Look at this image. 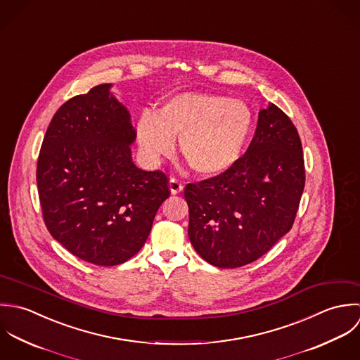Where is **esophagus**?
Masks as SVG:
<instances>
[{
	"mask_svg": "<svg viewBox=\"0 0 360 360\" xmlns=\"http://www.w3.org/2000/svg\"><path fill=\"white\" fill-rule=\"evenodd\" d=\"M182 189H184V185H182L178 179H175V178H171V179H169V191H171L172 195L181 193Z\"/></svg>",
	"mask_w": 360,
	"mask_h": 360,
	"instance_id": "obj_1",
	"label": "esophagus"
}]
</instances>
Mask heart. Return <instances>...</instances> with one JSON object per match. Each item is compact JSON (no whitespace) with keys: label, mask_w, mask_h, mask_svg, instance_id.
<instances>
[{"label":"heart","mask_w":360,"mask_h":360,"mask_svg":"<svg viewBox=\"0 0 360 360\" xmlns=\"http://www.w3.org/2000/svg\"><path fill=\"white\" fill-rule=\"evenodd\" d=\"M250 105L210 91H184L167 98L155 112L136 121V139L144 158L155 164L174 153L175 139L188 165L200 176L228 171L242 155L253 131Z\"/></svg>","instance_id":"1"}]
</instances>
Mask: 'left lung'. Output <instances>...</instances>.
<instances>
[{"mask_svg": "<svg viewBox=\"0 0 360 360\" xmlns=\"http://www.w3.org/2000/svg\"><path fill=\"white\" fill-rule=\"evenodd\" d=\"M304 188L297 131L276 104L260 110L243 157L228 171L188 184V235L219 269H236L267 253L292 228Z\"/></svg>", "mask_w": 360, "mask_h": 360, "instance_id": "obj_1", "label": "left lung"}]
</instances>
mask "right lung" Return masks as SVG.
Returning a JSON list of instances; mask_svg holds the SVG:
<instances>
[{
  "instance_id": "obj_1",
  "label": "right lung",
  "mask_w": 360,
  "mask_h": 360,
  "mask_svg": "<svg viewBox=\"0 0 360 360\" xmlns=\"http://www.w3.org/2000/svg\"><path fill=\"white\" fill-rule=\"evenodd\" d=\"M98 84L53 117L37 160V188L51 236L76 257L117 266L144 245L169 196L167 175L132 161L127 107Z\"/></svg>"
}]
</instances>
